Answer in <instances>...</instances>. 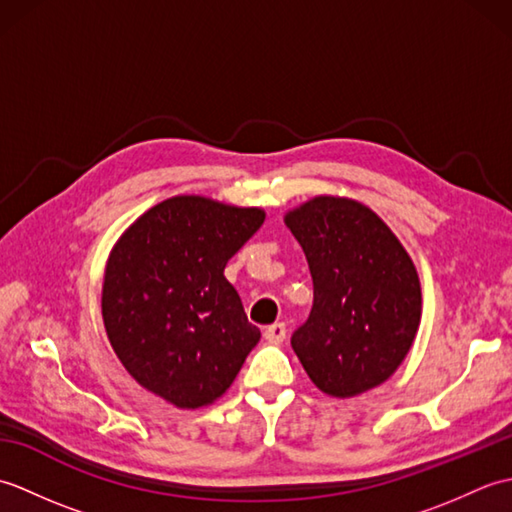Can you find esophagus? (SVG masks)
I'll return each instance as SVG.
<instances>
[{"label":"esophagus","instance_id":"esophagus-1","mask_svg":"<svg viewBox=\"0 0 512 512\" xmlns=\"http://www.w3.org/2000/svg\"><path fill=\"white\" fill-rule=\"evenodd\" d=\"M264 339L266 341H273V343H279L286 339V323H273L268 325V328L264 330Z\"/></svg>","mask_w":512,"mask_h":512}]
</instances>
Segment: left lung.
Masks as SVG:
<instances>
[{
	"label": "left lung",
	"mask_w": 512,
	"mask_h": 512,
	"mask_svg": "<svg viewBox=\"0 0 512 512\" xmlns=\"http://www.w3.org/2000/svg\"><path fill=\"white\" fill-rule=\"evenodd\" d=\"M306 253L314 301L292 350L323 394L378 387L416 339L422 295L407 250L380 217L350 198L319 195L284 217Z\"/></svg>",
	"instance_id": "1"
}]
</instances>
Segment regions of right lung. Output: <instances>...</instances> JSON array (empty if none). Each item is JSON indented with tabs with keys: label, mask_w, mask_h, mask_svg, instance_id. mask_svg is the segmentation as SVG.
Listing matches in <instances>:
<instances>
[{
	"label": "right lung",
	"mask_w": 512,
	"mask_h": 512,
	"mask_svg": "<svg viewBox=\"0 0 512 512\" xmlns=\"http://www.w3.org/2000/svg\"><path fill=\"white\" fill-rule=\"evenodd\" d=\"M264 217L257 206L176 195L121 235L101 308L107 339L138 385L180 409L211 405L231 387L262 334L224 268Z\"/></svg>",
	"instance_id": "obj_1"
}]
</instances>
